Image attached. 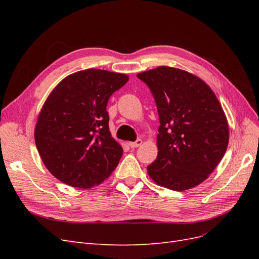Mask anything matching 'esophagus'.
<instances>
[{
  "instance_id": "esophagus-1",
  "label": "esophagus",
  "mask_w": 259,
  "mask_h": 259,
  "mask_svg": "<svg viewBox=\"0 0 259 259\" xmlns=\"http://www.w3.org/2000/svg\"><path fill=\"white\" fill-rule=\"evenodd\" d=\"M143 144V140L142 139H136L135 142H131V143H128V145H130V147L131 148H137V147H139L140 145Z\"/></svg>"
}]
</instances>
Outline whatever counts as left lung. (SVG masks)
Returning a JSON list of instances; mask_svg holds the SVG:
<instances>
[{
	"label": "left lung",
	"instance_id": "obj_1",
	"mask_svg": "<svg viewBox=\"0 0 259 259\" xmlns=\"http://www.w3.org/2000/svg\"><path fill=\"white\" fill-rule=\"evenodd\" d=\"M158 109V156L147 166L159 186L183 191L208 177L224 158L228 122L217 97L200 77L184 70L158 67L138 73Z\"/></svg>",
	"mask_w": 259,
	"mask_h": 259
}]
</instances>
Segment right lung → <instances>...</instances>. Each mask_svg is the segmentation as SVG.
<instances>
[{
	"mask_svg": "<svg viewBox=\"0 0 259 259\" xmlns=\"http://www.w3.org/2000/svg\"><path fill=\"white\" fill-rule=\"evenodd\" d=\"M126 74L88 69L65 77L46 99L34 131L44 165L77 188L99 185L117 166L123 149L109 131L107 104Z\"/></svg>",
	"mask_w": 259,
	"mask_h": 259,
	"instance_id": "right-lung-1",
	"label": "right lung"
}]
</instances>
